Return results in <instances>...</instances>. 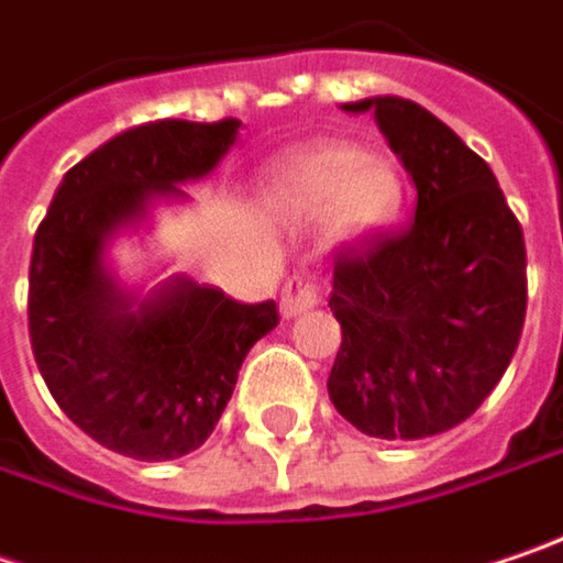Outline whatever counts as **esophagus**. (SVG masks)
<instances>
[{"label": "esophagus", "mask_w": 563, "mask_h": 563, "mask_svg": "<svg viewBox=\"0 0 563 563\" xmlns=\"http://www.w3.org/2000/svg\"><path fill=\"white\" fill-rule=\"evenodd\" d=\"M318 292H321V280H318V274L309 271V267L296 271L289 280L283 283L280 312L286 314V318H292V314L312 309L314 302H318Z\"/></svg>", "instance_id": "34e87169"}]
</instances>
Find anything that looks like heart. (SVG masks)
<instances>
[{"mask_svg": "<svg viewBox=\"0 0 563 563\" xmlns=\"http://www.w3.org/2000/svg\"><path fill=\"white\" fill-rule=\"evenodd\" d=\"M267 197L286 219H314L338 239H369L388 229L405 200L391 158L347 143H318L292 152L267 178Z\"/></svg>", "mask_w": 563, "mask_h": 563, "instance_id": "heart-1", "label": "heart"}]
</instances>
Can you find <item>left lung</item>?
Returning <instances> with one entry per match:
<instances>
[{
	"label": "left lung",
	"instance_id": "obj_1",
	"mask_svg": "<svg viewBox=\"0 0 563 563\" xmlns=\"http://www.w3.org/2000/svg\"><path fill=\"white\" fill-rule=\"evenodd\" d=\"M417 187L413 219L334 251L341 350L328 395L379 440H423L478 411L526 321V242L490 165L408 98H366Z\"/></svg>",
	"mask_w": 563,
	"mask_h": 563
}]
</instances>
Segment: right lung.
Here are the masks:
<instances>
[{"label": "right lung", "mask_w": 563, "mask_h": 563, "mask_svg": "<svg viewBox=\"0 0 563 563\" xmlns=\"http://www.w3.org/2000/svg\"><path fill=\"white\" fill-rule=\"evenodd\" d=\"M239 126L225 117L123 130L66 172L37 225L27 271L37 369L66 417L120 455L168 462L203 446L242 360L280 321L274 299L239 302L187 277L130 296L108 271L117 225L213 172Z\"/></svg>", "instance_id": "obj_1"}]
</instances>
